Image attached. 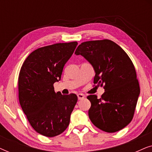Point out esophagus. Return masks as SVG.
<instances>
[{"label":"esophagus","mask_w":152,"mask_h":152,"mask_svg":"<svg viewBox=\"0 0 152 152\" xmlns=\"http://www.w3.org/2000/svg\"><path fill=\"white\" fill-rule=\"evenodd\" d=\"M77 97H78V99H83L85 97V95L84 94H82V93H79L77 94Z\"/></svg>","instance_id":"obj_1"}]
</instances>
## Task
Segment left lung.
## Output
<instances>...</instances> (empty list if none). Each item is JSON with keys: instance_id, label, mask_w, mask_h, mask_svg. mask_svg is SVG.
<instances>
[{"instance_id": "left-lung-1", "label": "left lung", "mask_w": 152, "mask_h": 152, "mask_svg": "<svg viewBox=\"0 0 152 152\" xmlns=\"http://www.w3.org/2000/svg\"><path fill=\"white\" fill-rule=\"evenodd\" d=\"M95 72L94 84L105 91L98 99L90 95L88 116L95 126L113 133L128 125L134 117L140 86L134 64L123 49L109 39L83 42L76 49Z\"/></svg>"}]
</instances>
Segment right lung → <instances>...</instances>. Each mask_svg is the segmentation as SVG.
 Listing matches in <instances>:
<instances>
[{
  "mask_svg": "<svg viewBox=\"0 0 152 152\" xmlns=\"http://www.w3.org/2000/svg\"><path fill=\"white\" fill-rule=\"evenodd\" d=\"M77 44L73 41L39 48L29 55L20 68V107L32 128L44 136H58L69 125L77 96L55 93L53 84L61 80L64 66Z\"/></svg>",
  "mask_w": 152,
  "mask_h": 152,
  "instance_id": "right-lung-1",
  "label": "right lung"
}]
</instances>
